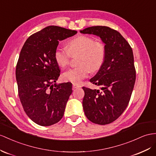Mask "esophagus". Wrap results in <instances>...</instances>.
<instances>
[{"mask_svg": "<svg viewBox=\"0 0 156 156\" xmlns=\"http://www.w3.org/2000/svg\"><path fill=\"white\" fill-rule=\"evenodd\" d=\"M81 86L79 85V84H77V83H73V89L74 90L76 88H78V87H80Z\"/></svg>", "mask_w": 156, "mask_h": 156, "instance_id": "1", "label": "esophagus"}]
</instances>
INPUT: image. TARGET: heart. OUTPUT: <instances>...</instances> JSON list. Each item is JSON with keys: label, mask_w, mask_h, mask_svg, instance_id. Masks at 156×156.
Returning a JSON list of instances; mask_svg holds the SVG:
<instances>
[{"label": "heart", "mask_w": 156, "mask_h": 156, "mask_svg": "<svg viewBox=\"0 0 156 156\" xmlns=\"http://www.w3.org/2000/svg\"><path fill=\"white\" fill-rule=\"evenodd\" d=\"M67 48L58 46L55 51L54 57L57 65L65 68L69 65L71 56L80 54L79 65L76 68L66 70L62 74L64 81L75 83H80L91 70L96 72L101 69L105 57V48L101 42L86 35H79L68 42Z\"/></svg>", "instance_id": "obj_1"}]
</instances>
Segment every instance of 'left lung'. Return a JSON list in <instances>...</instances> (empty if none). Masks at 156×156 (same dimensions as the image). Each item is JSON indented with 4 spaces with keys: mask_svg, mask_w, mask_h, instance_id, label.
<instances>
[{
    "mask_svg": "<svg viewBox=\"0 0 156 156\" xmlns=\"http://www.w3.org/2000/svg\"><path fill=\"white\" fill-rule=\"evenodd\" d=\"M80 33L93 34L105 43L103 65L90 82L100 87H83V109L91 122L104 125L117 119L129 104L136 80L134 56L129 43L117 31L107 26H92Z\"/></svg>",
    "mask_w": 156,
    "mask_h": 156,
    "instance_id": "8db88e82",
    "label": "left lung"
}]
</instances>
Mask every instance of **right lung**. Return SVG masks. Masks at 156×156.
<instances>
[{
	"label": "right lung",
	"mask_w": 156,
	"mask_h": 156,
	"mask_svg": "<svg viewBox=\"0 0 156 156\" xmlns=\"http://www.w3.org/2000/svg\"><path fill=\"white\" fill-rule=\"evenodd\" d=\"M76 34L47 26L30 36L22 48L16 69L19 98L26 115L40 126L53 125L63 117L72 83H56L60 69L54 53L59 41Z\"/></svg>",
	"instance_id": "obj_1"
}]
</instances>
